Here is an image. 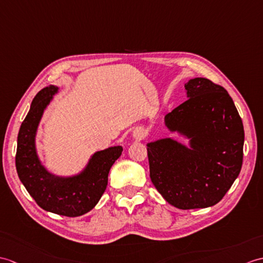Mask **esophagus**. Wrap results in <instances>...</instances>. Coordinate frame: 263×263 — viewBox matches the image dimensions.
I'll return each instance as SVG.
<instances>
[{
    "label": "esophagus",
    "instance_id": "34e87169",
    "mask_svg": "<svg viewBox=\"0 0 263 263\" xmlns=\"http://www.w3.org/2000/svg\"><path fill=\"white\" fill-rule=\"evenodd\" d=\"M145 136H146V132L143 130V129H137L136 131L133 132V137H134V139L136 140H142V139H144L145 138Z\"/></svg>",
    "mask_w": 263,
    "mask_h": 263
}]
</instances>
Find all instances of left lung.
Instances as JSON below:
<instances>
[{
    "label": "left lung",
    "mask_w": 263,
    "mask_h": 263,
    "mask_svg": "<svg viewBox=\"0 0 263 263\" xmlns=\"http://www.w3.org/2000/svg\"><path fill=\"white\" fill-rule=\"evenodd\" d=\"M185 89L188 100L164 123L187 137L189 148L170 138L146 144L150 178L177 209H205L224 197L241 172L243 123L224 87L197 77Z\"/></svg>",
    "instance_id": "8db88e82"
}]
</instances>
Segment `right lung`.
I'll return each instance as SVG.
<instances>
[{
    "instance_id": "add662e5",
    "label": "right lung",
    "mask_w": 263,
    "mask_h": 263,
    "mask_svg": "<svg viewBox=\"0 0 263 263\" xmlns=\"http://www.w3.org/2000/svg\"><path fill=\"white\" fill-rule=\"evenodd\" d=\"M58 87L41 89L23 120L17 134L15 167L28 193L42 210L54 214L76 217L93 210L107 186L109 169L121 156L122 146L96 152L83 172L72 177H58L47 172L35 151V133L45 108Z\"/></svg>"
}]
</instances>
